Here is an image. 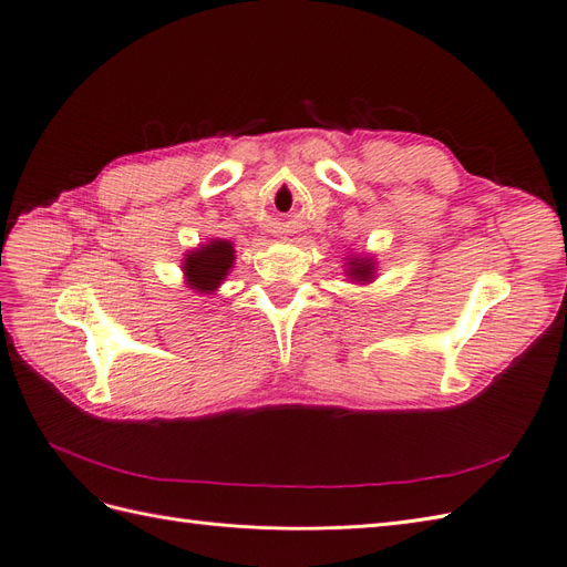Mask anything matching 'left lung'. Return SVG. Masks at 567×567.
Returning a JSON list of instances; mask_svg holds the SVG:
<instances>
[{
  "label": "left lung",
  "instance_id": "8db88e82",
  "mask_svg": "<svg viewBox=\"0 0 567 567\" xmlns=\"http://www.w3.org/2000/svg\"><path fill=\"white\" fill-rule=\"evenodd\" d=\"M348 277L352 281H364L369 284L375 274V262L371 257H348Z\"/></svg>",
  "mask_w": 567,
  "mask_h": 567
}]
</instances>
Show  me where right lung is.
<instances>
[{"instance_id":"1","label":"right lung","mask_w":567,"mask_h":567,"mask_svg":"<svg viewBox=\"0 0 567 567\" xmlns=\"http://www.w3.org/2000/svg\"><path fill=\"white\" fill-rule=\"evenodd\" d=\"M234 260V246L229 241H221V238H213V241L198 246L196 250H188L184 257L182 269L186 284L200 290V293H213L225 281Z\"/></svg>"}]
</instances>
